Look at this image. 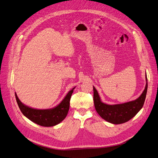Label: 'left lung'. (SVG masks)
<instances>
[{
    "label": "left lung",
    "mask_w": 158,
    "mask_h": 158,
    "mask_svg": "<svg viewBox=\"0 0 158 158\" xmlns=\"http://www.w3.org/2000/svg\"><path fill=\"white\" fill-rule=\"evenodd\" d=\"M145 89L140 96L132 101L118 105H107L102 102L99 94L94 86V101L95 108L99 116L106 121L113 124H121L133 118L143 108L148 89L147 77Z\"/></svg>",
    "instance_id": "obj_1"
}]
</instances>
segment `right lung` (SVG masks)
Instances as JSON below:
<instances>
[{"mask_svg":"<svg viewBox=\"0 0 158 158\" xmlns=\"http://www.w3.org/2000/svg\"><path fill=\"white\" fill-rule=\"evenodd\" d=\"M74 88L69 91L63 100L57 106L50 109L40 110L29 107L20 101L17 94H15V95L19 109L25 117L39 126L52 127L56 126L66 118L69 110L70 97Z\"/></svg>","mask_w":158,"mask_h":158,"instance_id":"add662e5","label":"right lung"}]
</instances>
